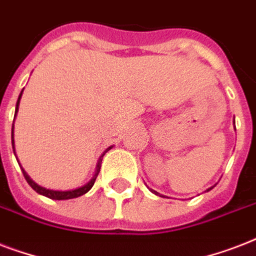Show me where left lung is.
Segmentation results:
<instances>
[{
	"label": "left lung",
	"instance_id": "1",
	"mask_svg": "<svg viewBox=\"0 0 256 256\" xmlns=\"http://www.w3.org/2000/svg\"><path fill=\"white\" fill-rule=\"evenodd\" d=\"M212 187H214V186H212ZM212 187H211V188H212ZM211 188H208V190H211ZM208 190H207V191H208ZM154 192H156V194L158 195V192H156V191H154Z\"/></svg>",
	"mask_w": 256,
	"mask_h": 256
}]
</instances>
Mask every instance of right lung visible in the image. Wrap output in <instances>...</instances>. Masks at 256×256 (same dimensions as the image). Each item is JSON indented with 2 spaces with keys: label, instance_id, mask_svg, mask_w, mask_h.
Here are the masks:
<instances>
[{
  "label": "right lung",
  "instance_id": "add662e5",
  "mask_svg": "<svg viewBox=\"0 0 256 256\" xmlns=\"http://www.w3.org/2000/svg\"><path fill=\"white\" fill-rule=\"evenodd\" d=\"M24 92V90H22ZM22 92L21 94H20V96H18V100H17V104H16V114H17L18 112V104H20V100H21V96H22ZM14 122V120H13ZM14 128V124H13ZM12 144H13V152H14V140H13V130H12ZM112 146H110L108 148H106V152H108L110 148H112ZM104 152L100 156V160H98V164H96V174H94V176H92V179H90V182H88L85 184V186L80 187V188H76V190H69V191H56V190H49V188H45V187H41L38 186L37 183L33 182L32 179L29 178V175L26 174L25 170L22 168V174H24V176H25L26 182L29 183L30 187L33 188L36 192H38V194L44 195V196H48V198L50 199H56V200H64V199H73V198H78V196H81V195L86 194L90 188L92 187V184H94V182H96V176H98V174H100V162H102V158H104Z\"/></svg>",
  "mask_w": 256,
  "mask_h": 256
}]
</instances>
